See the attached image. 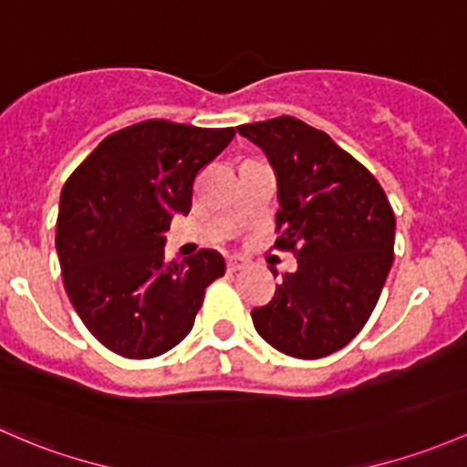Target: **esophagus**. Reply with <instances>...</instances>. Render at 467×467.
<instances>
[{"mask_svg": "<svg viewBox=\"0 0 467 467\" xmlns=\"http://www.w3.org/2000/svg\"><path fill=\"white\" fill-rule=\"evenodd\" d=\"M246 266V262H244L242 257H228V271H239V268H244Z\"/></svg>", "mask_w": 467, "mask_h": 467, "instance_id": "obj_1", "label": "esophagus"}]
</instances>
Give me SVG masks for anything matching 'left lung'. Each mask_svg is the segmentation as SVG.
Segmentation results:
<instances>
[{
    "label": "left lung",
    "instance_id": "8db88e82",
    "mask_svg": "<svg viewBox=\"0 0 467 467\" xmlns=\"http://www.w3.org/2000/svg\"><path fill=\"white\" fill-rule=\"evenodd\" d=\"M237 131L271 163L275 246L297 257L271 302L253 308L254 328L286 356H328L358 336L380 297L394 264V210L371 171L306 122L279 116Z\"/></svg>",
    "mask_w": 467,
    "mask_h": 467
}]
</instances>
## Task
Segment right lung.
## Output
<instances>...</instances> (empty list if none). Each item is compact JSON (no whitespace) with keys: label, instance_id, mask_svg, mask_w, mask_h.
I'll return each mask as SVG.
<instances>
[{"label":"right lung","instance_id":"1","mask_svg":"<svg viewBox=\"0 0 467 467\" xmlns=\"http://www.w3.org/2000/svg\"><path fill=\"white\" fill-rule=\"evenodd\" d=\"M234 139L145 120L107 136L60 194L56 250L73 308L98 342L125 358H154L179 345L225 273L217 250L165 259L174 214L192 208L194 176Z\"/></svg>","mask_w":467,"mask_h":467}]
</instances>
